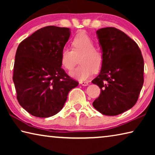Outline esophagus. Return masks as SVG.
Listing matches in <instances>:
<instances>
[{
  "mask_svg": "<svg viewBox=\"0 0 155 155\" xmlns=\"http://www.w3.org/2000/svg\"><path fill=\"white\" fill-rule=\"evenodd\" d=\"M79 83L83 86H87L88 85V83L86 82V81H80Z\"/></svg>",
  "mask_w": 155,
  "mask_h": 155,
  "instance_id": "1",
  "label": "esophagus"
}]
</instances>
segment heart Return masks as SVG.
I'll return each mask as SVG.
<instances>
[{
  "instance_id": "b5f03b06",
  "label": "heart",
  "mask_w": 155,
  "mask_h": 155,
  "mask_svg": "<svg viewBox=\"0 0 155 155\" xmlns=\"http://www.w3.org/2000/svg\"><path fill=\"white\" fill-rule=\"evenodd\" d=\"M95 41L84 31L77 33L71 41L72 50L64 48L61 52L60 61L62 67L70 70L74 67L76 56L79 57L80 65L70 72L72 78L79 81L86 80L93 74L94 70L101 69L104 62V54L97 48Z\"/></svg>"
}]
</instances>
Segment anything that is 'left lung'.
<instances>
[{"instance_id":"8db88e82","label":"left lung","mask_w":155,"mask_h":155,"mask_svg":"<svg viewBox=\"0 0 155 155\" xmlns=\"http://www.w3.org/2000/svg\"><path fill=\"white\" fill-rule=\"evenodd\" d=\"M96 35L104 62L91 81L101 89L93 106L103 115H117L137 103L143 84V59L137 44L122 31L102 28Z\"/></svg>"}]
</instances>
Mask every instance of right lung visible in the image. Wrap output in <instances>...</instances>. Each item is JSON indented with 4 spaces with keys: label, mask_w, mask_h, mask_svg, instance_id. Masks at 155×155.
I'll return each instance as SVG.
<instances>
[{
    "label": "right lung",
    "mask_w": 155,
    "mask_h": 155,
    "mask_svg": "<svg viewBox=\"0 0 155 155\" xmlns=\"http://www.w3.org/2000/svg\"><path fill=\"white\" fill-rule=\"evenodd\" d=\"M70 36L69 28L48 26L35 31L17 48L14 81L19 104L38 117H48L64 107L78 83L61 68L60 55Z\"/></svg>",
    "instance_id": "1"
}]
</instances>
